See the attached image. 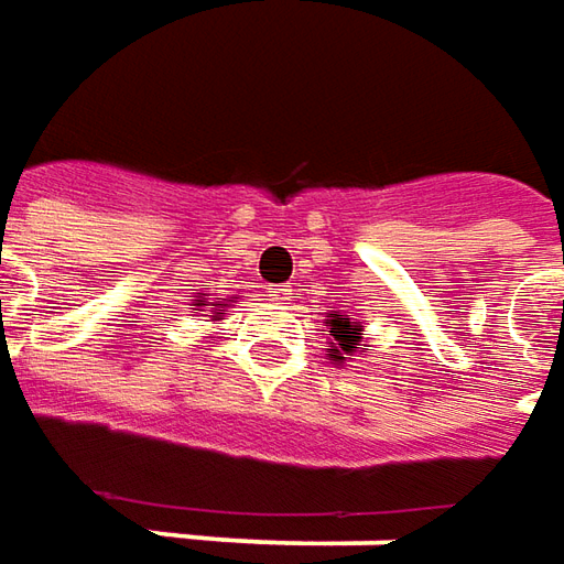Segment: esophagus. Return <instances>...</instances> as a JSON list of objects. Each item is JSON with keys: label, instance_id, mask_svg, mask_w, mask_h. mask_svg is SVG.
Here are the masks:
<instances>
[{"label": "esophagus", "instance_id": "1", "mask_svg": "<svg viewBox=\"0 0 564 564\" xmlns=\"http://www.w3.org/2000/svg\"><path fill=\"white\" fill-rule=\"evenodd\" d=\"M268 296L283 305V302H290V299H293V290H290L286 283H271V286H268Z\"/></svg>", "mask_w": 564, "mask_h": 564}]
</instances>
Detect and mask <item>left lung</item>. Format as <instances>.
<instances>
[{
	"mask_svg": "<svg viewBox=\"0 0 564 564\" xmlns=\"http://www.w3.org/2000/svg\"><path fill=\"white\" fill-rule=\"evenodd\" d=\"M327 324H330V336H333V343H330L333 361H343V355L355 351L358 343H361V327H355V321L346 317V314H333Z\"/></svg>",
	"mask_w": 564,
	"mask_h": 564,
	"instance_id": "8db88e82",
	"label": "left lung"
}]
</instances>
